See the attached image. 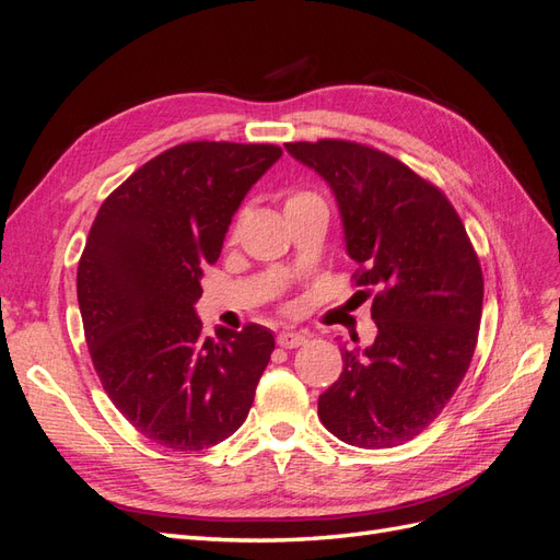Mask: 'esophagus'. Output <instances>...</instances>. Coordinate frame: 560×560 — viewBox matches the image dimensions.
<instances>
[{"label": "esophagus", "mask_w": 560, "mask_h": 560, "mask_svg": "<svg viewBox=\"0 0 560 560\" xmlns=\"http://www.w3.org/2000/svg\"><path fill=\"white\" fill-rule=\"evenodd\" d=\"M303 343H308V336L306 334H299V331H282V334H278V346L280 348H299Z\"/></svg>", "instance_id": "34e87169"}]
</instances>
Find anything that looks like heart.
I'll return each instance as SVG.
<instances>
[{"mask_svg": "<svg viewBox=\"0 0 560 560\" xmlns=\"http://www.w3.org/2000/svg\"><path fill=\"white\" fill-rule=\"evenodd\" d=\"M317 200H322V198L313 191H292L284 198V212H292L296 208H303V206H308V202H317ZM231 235H235V226L231 229Z\"/></svg>", "mask_w": 560, "mask_h": 560, "instance_id": "b5f03b06", "label": "heart"}]
</instances>
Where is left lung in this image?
<instances>
[{"label": "left lung", "instance_id": "1", "mask_svg": "<svg viewBox=\"0 0 560 560\" xmlns=\"http://www.w3.org/2000/svg\"><path fill=\"white\" fill-rule=\"evenodd\" d=\"M325 179L360 264L378 334L362 352L341 348L343 371L319 395L317 416L360 448L418 436L463 383L481 325L483 276L451 200L409 165L350 140L287 142Z\"/></svg>", "mask_w": 560, "mask_h": 560}]
</instances>
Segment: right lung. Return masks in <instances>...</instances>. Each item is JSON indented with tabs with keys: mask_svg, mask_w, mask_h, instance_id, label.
Returning a JSON list of instances; mask_svg holds the SVG:
<instances>
[{
	"mask_svg": "<svg viewBox=\"0 0 560 560\" xmlns=\"http://www.w3.org/2000/svg\"><path fill=\"white\" fill-rule=\"evenodd\" d=\"M276 144L184 142L135 171L100 206L77 270L83 334L105 393L130 425L173 451L238 430L276 348L261 325L217 329L196 315L202 268Z\"/></svg>",
	"mask_w": 560,
	"mask_h": 560,
	"instance_id": "add662e5",
	"label": "right lung"
}]
</instances>
